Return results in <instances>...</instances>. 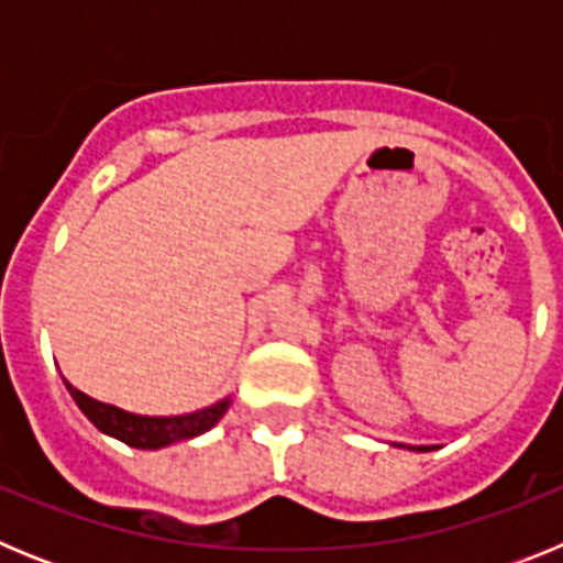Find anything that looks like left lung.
Listing matches in <instances>:
<instances>
[{
  "instance_id": "8db88e82",
  "label": "left lung",
  "mask_w": 563,
  "mask_h": 563,
  "mask_svg": "<svg viewBox=\"0 0 563 563\" xmlns=\"http://www.w3.org/2000/svg\"><path fill=\"white\" fill-rule=\"evenodd\" d=\"M391 445H397V449H409V451H431L434 445H402V442H391Z\"/></svg>"
}]
</instances>
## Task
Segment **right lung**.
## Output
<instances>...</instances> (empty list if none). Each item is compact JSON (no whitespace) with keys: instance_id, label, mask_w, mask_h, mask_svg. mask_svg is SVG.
I'll return each instance as SVG.
<instances>
[{"instance_id":"1","label":"right lung","mask_w":563,"mask_h":563,"mask_svg":"<svg viewBox=\"0 0 563 563\" xmlns=\"http://www.w3.org/2000/svg\"><path fill=\"white\" fill-rule=\"evenodd\" d=\"M64 386H67L69 397L76 400L78 409L84 411L92 426H96L101 434L114 437V440L126 442L132 449L143 451H157L174 445V442L194 440V437L211 431L217 422L225 417V411L231 409L233 397H222V400L211 402L206 409L188 411V415H134V411L121 409V406H112V402L96 400V397L84 395L81 389H76L73 383L64 377Z\"/></svg>"}]
</instances>
